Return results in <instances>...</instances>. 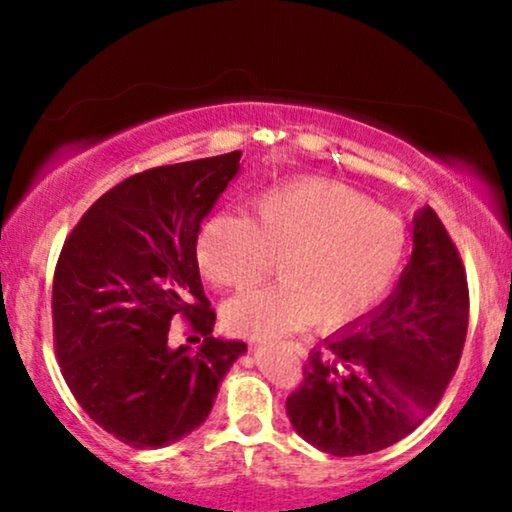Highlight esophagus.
<instances>
[{
  "label": "esophagus",
  "instance_id": "1",
  "mask_svg": "<svg viewBox=\"0 0 512 512\" xmlns=\"http://www.w3.org/2000/svg\"><path fill=\"white\" fill-rule=\"evenodd\" d=\"M289 349H291V352H293V354H296V356H300V359H303V356L307 354V352H305V349L298 345V342H289Z\"/></svg>",
  "mask_w": 512,
  "mask_h": 512
}]
</instances>
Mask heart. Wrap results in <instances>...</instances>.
Instances as JSON below:
<instances>
[{
	"label": "heart",
	"instance_id": "1",
	"mask_svg": "<svg viewBox=\"0 0 512 512\" xmlns=\"http://www.w3.org/2000/svg\"><path fill=\"white\" fill-rule=\"evenodd\" d=\"M408 251L398 214L338 181H298L251 202V219L219 214L202 228L198 261L219 289L247 291L279 258L282 282L223 307V326L244 338L303 328L340 331L391 289Z\"/></svg>",
	"mask_w": 512,
	"mask_h": 512
}]
</instances>
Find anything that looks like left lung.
Here are the masks:
<instances>
[{
    "instance_id": "obj_1",
    "label": "left lung",
    "mask_w": 512,
    "mask_h": 512,
    "mask_svg": "<svg viewBox=\"0 0 512 512\" xmlns=\"http://www.w3.org/2000/svg\"><path fill=\"white\" fill-rule=\"evenodd\" d=\"M468 284L431 207L412 219V256L389 298L328 335L286 398L291 426L333 457L380 452L424 422L459 366Z\"/></svg>"
}]
</instances>
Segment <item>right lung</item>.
Wrapping results in <instances>:
<instances>
[{
    "label": "right lung",
    "instance_id": "add662e5",
    "mask_svg": "<svg viewBox=\"0 0 512 512\" xmlns=\"http://www.w3.org/2000/svg\"><path fill=\"white\" fill-rule=\"evenodd\" d=\"M240 158L233 151L121 181L60 251L53 333L62 375L88 417L132 447H165L198 429L247 352L212 335L216 314L198 270L200 226ZM177 316L206 335L195 353L166 342Z\"/></svg>",
    "mask_w": 512,
    "mask_h": 512
}]
</instances>
